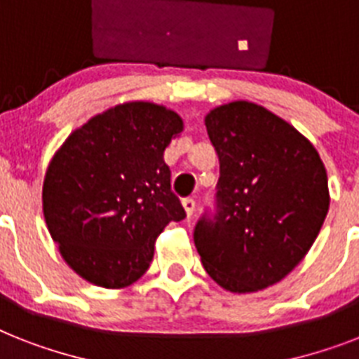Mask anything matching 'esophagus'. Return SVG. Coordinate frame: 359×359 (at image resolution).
<instances>
[{
    "label": "esophagus",
    "mask_w": 359,
    "mask_h": 359,
    "mask_svg": "<svg viewBox=\"0 0 359 359\" xmlns=\"http://www.w3.org/2000/svg\"><path fill=\"white\" fill-rule=\"evenodd\" d=\"M182 206H184L188 217H191V214H194V212H195V201L191 199V197H186V199L182 201Z\"/></svg>",
    "instance_id": "1"
}]
</instances>
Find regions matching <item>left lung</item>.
Here are the masks:
<instances>
[{"label":"left lung","instance_id":"left-lung-1","mask_svg":"<svg viewBox=\"0 0 359 359\" xmlns=\"http://www.w3.org/2000/svg\"><path fill=\"white\" fill-rule=\"evenodd\" d=\"M205 125L219 182L215 214L195 225V247L221 287L265 290L295 269L325 223V164L310 140L260 104H221Z\"/></svg>","mask_w":359,"mask_h":359}]
</instances>
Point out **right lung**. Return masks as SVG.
Instances as JSON below:
<instances>
[{
    "mask_svg": "<svg viewBox=\"0 0 359 359\" xmlns=\"http://www.w3.org/2000/svg\"><path fill=\"white\" fill-rule=\"evenodd\" d=\"M182 129L173 110L130 101L88 119L55 153L43 179V217L84 280L130 285L149 269L165 225L186 217L164 162Z\"/></svg>",
    "mask_w": 359,
    "mask_h": 359,
    "instance_id": "obj_1",
    "label": "right lung"
}]
</instances>
